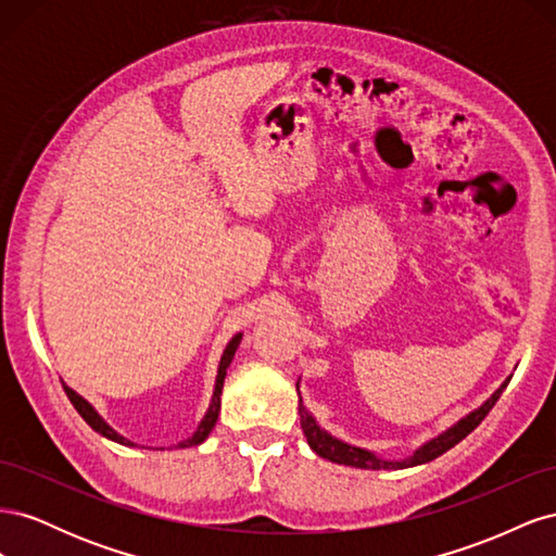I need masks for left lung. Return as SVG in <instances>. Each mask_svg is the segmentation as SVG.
I'll return each mask as SVG.
<instances>
[{
    "instance_id": "obj_1",
    "label": "left lung",
    "mask_w": 556,
    "mask_h": 556,
    "mask_svg": "<svg viewBox=\"0 0 556 556\" xmlns=\"http://www.w3.org/2000/svg\"><path fill=\"white\" fill-rule=\"evenodd\" d=\"M513 378V376H510ZM510 378L503 382L498 390L486 399L482 406L473 413H468L464 419H459L457 425L450 427L447 431H443L441 435H435V439H431L429 443H425L422 447H417L413 452V457L408 459H401V462H387V459H380L376 457L374 452H368L364 447H355L350 443H343L339 439H333L331 433H327L325 429H319V425L315 422V417L306 410L304 401H301V394H299V415H301V429H304V435L306 441L311 445V450L315 454H319L323 459H329V462H336V464H345V466H355V468H371V470H390V468H410V466H419V464H427L435 457H441L443 452H447L450 447L457 445L459 441H464L466 435L473 431L482 419L486 417V413H490L494 408V403L498 401V396L503 394V390H506ZM296 392H299V382H296Z\"/></svg>"
}]
</instances>
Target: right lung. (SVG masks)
Listing matches in <instances>:
<instances>
[{
  "label": "right lung",
  "instance_id": "obj_1",
  "mask_svg": "<svg viewBox=\"0 0 556 556\" xmlns=\"http://www.w3.org/2000/svg\"><path fill=\"white\" fill-rule=\"evenodd\" d=\"M241 339H243V333H237V336H233V339L227 343V348H225V352H223L220 366H217V378H215V390H213L211 406H208L204 419H201V422H199L197 431L190 435L188 441L178 443V447H192V445H199V443H204V441L208 439V433L213 431V427H215V422H217V415H220V394H223V384H225L227 368H229V364H231V359H233V352H237ZM64 392H66V396H70V401L74 403V408L78 410V415H80L83 419H86V422H88L97 433H102V435H106L109 441H115V443H121V445H134L131 441L125 439V435H121L115 429H111V427L104 422V417L99 415L86 399H83L80 394H76V392L72 390V387L64 384Z\"/></svg>",
  "mask_w": 556,
  "mask_h": 556
}]
</instances>
